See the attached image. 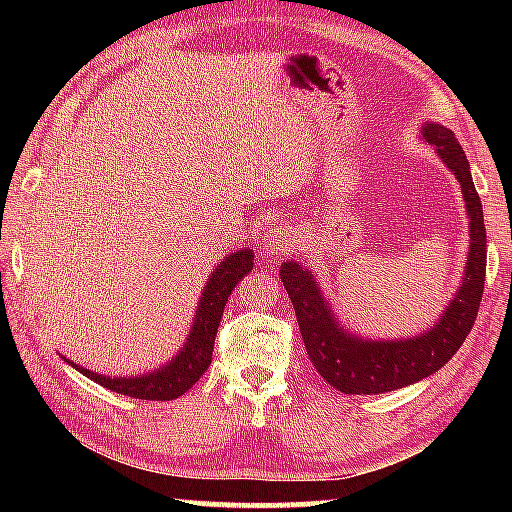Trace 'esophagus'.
<instances>
[{
    "mask_svg": "<svg viewBox=\"0 0 512 512\" xmlns=\"http://www.w3.org/2000/svg\"><path fill=\"white\" fill-rule=\"evenodd\" d=\"M296 241H298L296 228L289 223H280L264 237V248L268 253H282V250L296 246Z\"/></svg>",
    "mask_w": 512,
    "mask_h": 512,
    "instance_id": "obj_1",
    "label": "esophagus"
}]
</instances>
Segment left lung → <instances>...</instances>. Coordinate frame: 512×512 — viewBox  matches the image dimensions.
<instances>
[{"instance_id": "left-lung-1", "label": "left lung", "mask_w": 512, "mask_h": 512, "mask_svg": "<svg viewBox=\"0 0 512 512\" xmlns=\"http://www.w3.org/2000/svg\"><path fill=\"white\" fill-rule=\"evenodd\" d=\"M429 140L443 162L454 171L463 189L470 214V255L465 277L443 318L415 339L404 341H361L334 323L332 309L320 296L314 277L296 262L280 268V277L296 309L302 341L311 363L329 386L345 395H379L404 388L433 375L454 357L467 334L472 332L485 284V223L481 198L476 194L470 164L463 146L445 126H424Z\"/></svg>"}]
</instances>
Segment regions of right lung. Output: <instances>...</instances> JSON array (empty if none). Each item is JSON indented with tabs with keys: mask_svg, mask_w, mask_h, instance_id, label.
I'll use <instances>...</instances> for the list:
<instances>
[{
	"mask_svg": "<svg viewBox=\"0 0 512 512\" xmlns=\"http://www.w3.org/2000/svg\"><path fill=\"white\" fill-rule=\"evenodd\" d=\"M250 271H253V250H239V253L230 255L225 262L216 266V271L210 275V282H207L203 289L196 323L185 343V348L164 368L142 377L117 379L97 375V372L76 366L72 361L69 363H72L79 372H83L85 377H90L103 388H108V391L137 397V400H176V397L187 393L189 388L203 377V372L210 368L216 329H219L225 302H228L230 293L235 291L241 277L248 275Z\"/></svg>",
	"mask_w": 512,
	"mask_h": 512,
	"instance_id": "add662e5",
	"label": "right lung"
}]
</instances>
